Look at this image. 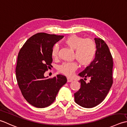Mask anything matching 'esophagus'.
Returning <instances> with one entry per match:
<instances>
[{
	"mask_svg": "<svg viewBox=\"0 0 127 127\" xmlns=\"http://www.w3.org/2000/svg\"><path fill=\"white\" fill-rule=\"evenodd\" d=\"M72 81H73V79H72L69 78V77L67 78V82H72Z\"/></svg>",
	"mask_w": 127,
	"mask_h": 127,
	"instance_id": "obj_1",
	"label": "esophagus"
}]
</instances>
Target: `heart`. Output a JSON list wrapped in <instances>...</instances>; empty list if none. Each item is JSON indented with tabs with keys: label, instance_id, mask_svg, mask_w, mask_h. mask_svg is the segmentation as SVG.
I'll list each match as a JSON object with an SVG mask.
<instances>
[{
	"label": "heart",
	"instance_id": "b5f03b06",
	"mask_svg": "<svg viewBox=\"0 0 127 127\" xmlns=\"http://www.w3.org/2000/svg\"><path fill=\"white\" fill-rule=\"evenodd\" d=\"M64 43L69 48L74 50V58L79 64L83 66H87L94 60L96 53V44L90 38L84 39L76 34L71 35L64 40ZM59 46L54 45L51 50V55L54 58L58 57ZM78 64L76 62H67L59 66V71L66 76H70L76 70Z\"/></svg>",
	"mask_w": 127,
	"mask_h": 127
}]
</instances>
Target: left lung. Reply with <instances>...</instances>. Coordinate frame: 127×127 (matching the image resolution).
<instances>
[{
	"mask_svg": "<svg viewBox=\"0 0 127 127\" xmlns=\"http://www.w3.org/2000/svg\"><path fill=\"white\" fill-rule=\"evenodd\" d=\"M96 53L95 59L78 74L81 77L90 79L86 83L83 79L81 88L74 94V101L85 108H92L105 99L113 83V59L107 45L102 39L95 38ZM86 79V78H84Z\"/></svg>",
	"mask_w": 127,
	"mask_h": 127,
	"instance_id": "left-lung-1",
	"label": "left lung"
}]
</instances>
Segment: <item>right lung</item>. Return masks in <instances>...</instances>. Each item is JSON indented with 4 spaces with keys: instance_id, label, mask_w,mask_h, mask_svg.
<instances>
[{
    "instance_id": "right-lung-1",
    "label": "right lung",
    "mask_w": 127,
    "mask_h": 127,
    "mask_svg": "<svg viewBox=\"0 0 127 127\" xmlns=\"http://www.w3.org/2000/svg\"><path fill=\"white\" fill-rule=\"evenodd\" d=\"M63 37L37 33L25 42L18 54L16 67L18 85L25 99L33 106L44 108L50 105L67 82L63 75L49 79L44 75L51 66L53 46Z\"/></svg>"
}]
</instances>
